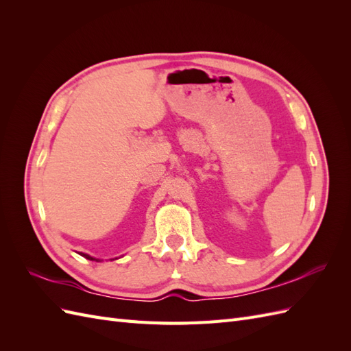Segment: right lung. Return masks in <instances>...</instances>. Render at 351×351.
Listing matches in <instances>:
<instances>
[{"mask_svg":"<svg viewBox=\"0 0 351 351\" xmlns=\"http://www.w3.org/2000/svg\"><path fill=\"white\" fill-rule=\"evenodd\" d=\"M80 256H83V258H86V259H89V261H97V262H101V259H97V258H93V256H90V254H88V253H79ZM117 259V258H115ZM111 261H114V259H111Z\"/></svg>","mask_w":351,"mask_h":351,"instance_id":"right-lung-1","label":"right lung"}]
</instances>
